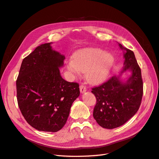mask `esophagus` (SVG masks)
<instances>
[{"label":"esophagus","instance_id":"34e87169","mask_svg":"<svg viewBox=\"0 0 159 159\" xmlns=\"http://www.w3.org/2000/svg\"><path fill=\"white\" fill-rule=\"evenodd\" d=\"M80 92L83 93L85 92L86 90H87V88H86V87H85V85H81L80 86Z\"/></svg>","mask_w":159,"mask_h":159}]
</instances>
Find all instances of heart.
I'll use <instances>...</instances> for the list:
<instances>
[{"label":"heart","instance_id":"1","mask_svg":"<svg viewBox=\"0 0 159 159\" xmlns=\"http://www.w3.org/2000/svg\"><path fill=\"white\" fill-rule=\"evenodd\" d=\"M114 63V57L110 53L99 48H88L80 51L74 60L68 62V69L75 75L85 73L86 80L91 84H99L107 78Z\"/></svg>","mask_w":159,"mask_h":159}]
</instances>
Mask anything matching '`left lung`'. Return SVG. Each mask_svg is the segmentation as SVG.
<instances>
[{
    "mask_svg": "<svg viewBox=\"0 0 159 159\" xmlns=\"http://www.w3.org/2000/svg\"><path fill=\"white\" fill-rule=\"evenodd\" d=\"M119 45L125 50L121 73L130 70L131 75L125 82L113 76L91 91L97 100L93 117L101 127L109 129L123 125L137 112L143 94L141 70L134 53L121 44Z\"/></svg>",
    "mask_w": 159,
    "mask_h": 159,
    "instance_id": "left-lung-1",
    "label": "left lung"
}]
</instances>
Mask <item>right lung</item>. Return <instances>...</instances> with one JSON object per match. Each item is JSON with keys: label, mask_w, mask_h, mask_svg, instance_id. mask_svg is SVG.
Returning <instances> with one entry per match:
<instances>
[{"label": "right lung", "mask_w": 159, "mask_h": 159, "mask_svg": "<svg viewBox=\"0 0 159 159\" xmlns=\"http://www.w3.org/2000/svg\"><path fill=\"white\" fill-rule=\"evenodd\" d=\"M64 60L50 42L36 48L22 62L16 80L18 105L27 123L38 131H60L80 95L79 84L60 75Z\"/></svg>", "instance_id": "add662e5"}]
</instances>
